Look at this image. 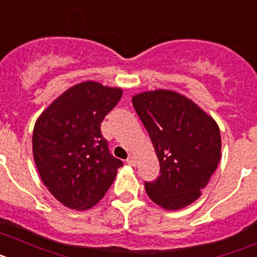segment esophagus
<instances>
[{"label": "esophagus", "instance_id": "1", "mask_svg": "<svg viewBox=\"0 0 257 257\" xmlns=\"http://www.w3.org/2000/svg\"><path fill=\"white\" fill-rule=\"evenodd\" d=\"M126 163H128L129 166H133V167H135V166L137 165V162H136V158H135V157H132V155H131V157H128V159H126Z\"/></svg>", "mask_w": 257, "mask_h": 257}]
</instances>
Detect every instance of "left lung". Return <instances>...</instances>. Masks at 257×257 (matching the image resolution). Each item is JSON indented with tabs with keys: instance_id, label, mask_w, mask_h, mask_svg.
<instances>
[{
	"instance_id": "1",
	"label": "left lung",
	"mask_w": 257,
	"mask_h": 257,
	"mask_svg": "<svg viewBox=\"0 0 257 257\" xmlns=\"http://www.w3.org/2000/svg\"><path fill=\"white\" fill-rule=\"evenodd\" d=\"M132 103L161 166L158 179L145 183L146 193L166 210L191 205L221 161L218 124L193 100L174 90L140 92Z\"/></svg>"
}]
</instances>
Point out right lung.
<instances>
[{
    "label": "right lung",
    "instance_id": "add662e5",
    "mask_svg": "<svg viewBox=\"0 0 257 257\" xmlns=\"http://www.w3.org/2000/svg\"><path fill=\"white\" fill-rule=\"evenodd\" d=\"M122 88L85 81L69 87L40 113L32 153L42 182L66 208L87 210L112 185L122 162L109 154L100 132Z\"/></svg>",
    "mask_w": 257,
    "mask_h": 257
}]
</instances>
